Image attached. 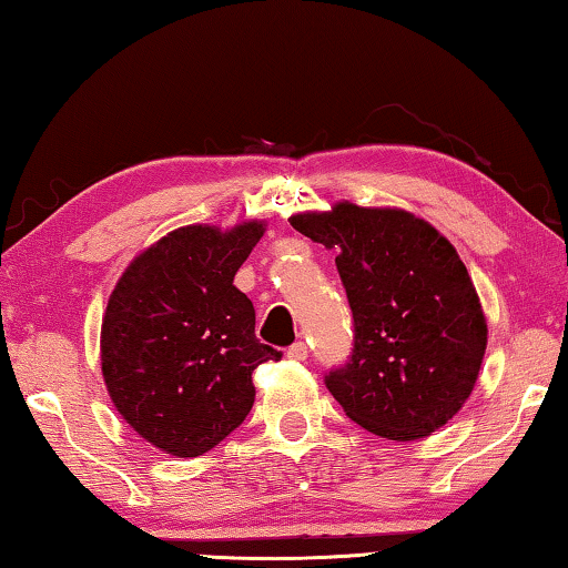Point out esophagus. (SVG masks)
I'll use <instances>...</instances> for the list:
<instances>
[{
	"instance_id": "1",
	"label": "esophagus",
	"mask_w": 568,
	"mask_h": 568,
	"mask_svg": "<svg viewBox=\"0 0 568 568\" xmlns=\"http://www.w3.org/2000/svg\"><path fill=\"white\" fill-rule=\"evenodd\" d=\"M287 358H293V362H305V358H308V346H305L303 341H298V344L287 348Z\"/></svg>"
}]
</instances>
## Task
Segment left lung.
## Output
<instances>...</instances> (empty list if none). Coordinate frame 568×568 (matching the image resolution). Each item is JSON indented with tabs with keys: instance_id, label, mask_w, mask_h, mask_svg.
Returning a JSON list of instances; mask_svg holds the SVG:
<instances>
[{
	"instance_id": "8db88e82",
	"label": "left lung",
	"mask_w": 568,
	"mask_h": 568,
	"mask_svg": "<svg viewBox=\"0 0 568 568\" xmlns=\"http://www.w3.org/2000/svg\"><path fill=\"white\" fill-rule=\"evenodd\" d=\"M301 235L338 250L354 313V354L328 392L376 437L414 443L445 427L478 382L488 321L443 232L399 206L336 202L298 212Z\"/></svg>"
}]
</instances>
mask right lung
Returning a JSON list of instances; mask_svg holds the SVG:
<instances>
[{
	"label": "right lung",
	"instance_id": "obj_1",
	"mask_svg": "<svg viewBox=\"0 0 568 568\" xmlns=\"http://www.w3.org/2000/svg\"><path fill=\"white\" fill-rule=\"evenodd\" d=\"M265 227L247 220L171 230L131 260L108 298V397L161 453L196 457L220 445L252 409V372L281 358L257 341L255 308L235 287Z\"/></svg>",
	"mask_w": 568,
	"mask_h": 568
}]
</instances>
